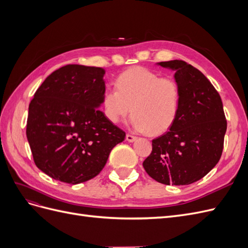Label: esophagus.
<instances>
[{"mask_svg": "<svg viewBox=\"0 0 248 248\" xmlns=\"http://www.w3.org/2000/svg\"><path fill=\"white\" fill-rule=\"evenodd\" d=\"M137 139H138V138H137V137H134V136H132V134H129V133H127V134H126V140H127V141L132 142V141L136 140Z\"/></svg>", "mask_w": 248, "mask_h": 248, "instance_id": "obj_1", "label": "esophagus"}]
</instances>
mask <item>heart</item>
<instances>
[{"instance_id":"1","label":"heart","mask_w":248,"mask_h":248,"mask_svg":"<svg viewBox=\"0 0 248 248\" xmlns=\"http://www.w3.org/2000/svg\"><path fill=\"white\" fill-rule=\"evenodd\" d=\"M116 87L107 90L102 99L104 115L109 122H121L132 109L134 128L161 134L176 121L181 91L175 78L159 77L144 67H131L120 74Z\"/></svg>"}]
</instances>
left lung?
I'll list each match as a JSON object with an SVG mask.
<instances>
[{"label":"left lung","mask_w":248,"mask_h":248,"mask_svg":"<svg viewBox=\"0 0 248 248\" xmlns=\"http://www.w3.org/2000/svg\"><path fill=\"white\" fill-rule=\"evenodd\" d=\"M175 71L181 91L179 115L170 130L152 140L142 162L147 174L166 185H188L219 161L227 120L218 92L199 69L181 60L157 63Z\"/></svg>","instance_id":"1"}]
</instances>
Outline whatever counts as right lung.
Wrapping results in <instances>:
<instances>
[{
	"label": "right lung",
	"instance_id": "add662e5",
	"mask_svg": "<svg viewBox=\"0 0 248 248\" xmlns=\"http://www.w3.org/2000/svg\"><path fill=\"white\" fill-rule=\"evenodd\" d=\"M100 67L66 65L37 89L29 106L27 138L44 174L69 184L94 178L125 132L99 109L106 93Z\"/></svg>",
	"mask_w": 248,
	"mask_h": 248
}]
</instances>
